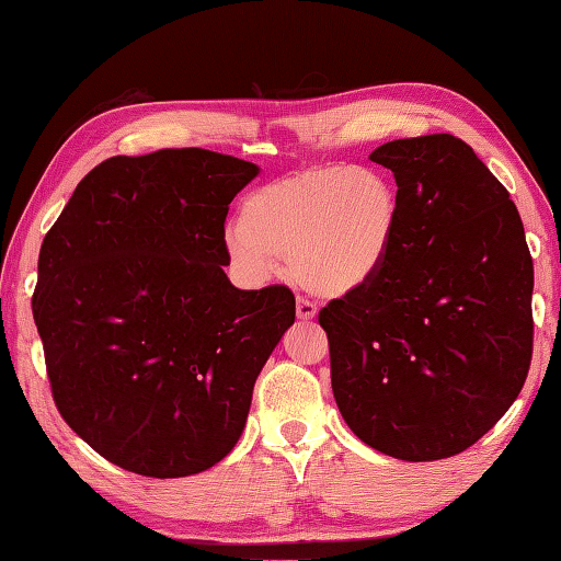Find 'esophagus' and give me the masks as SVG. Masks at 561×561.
Wrapping results in <instances>:
<instances>
[{
	"label": "esophagus",
	"mask_w": 561,
	"mask_h": 561,
	"mask_svg": "<svg viewBox=\"0 0 561 561\" xmlns=\"http://www.w3.org/2000/svg\"><path fill=\"white\" fill-rule=\"evenodd\" d=\"M297 319L300 321H312L317 317V305L305 300V297H297Z\"/></svg>",
	"instance_id": "esophagus-1"
}]
</instances>
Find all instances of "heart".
<instances>
[{
  "mask_svg": "<svg viewBox=\"0 0 561 561\" xmlns=\"http://www.w3.org/2000/svg\"><path fill=\"white\" fill-rule=\"evenodd\" d=\"M401 202L377 168L323 165L249 194L228 254L249 280H266L273 256L290 261L297 283L323 297L363 288L389 256Z\"/></svg>",
  "mask_w": 561,
  "mask_h": 561,
  "instance_id": "1",
  "label": "heart"
}]
</instances>
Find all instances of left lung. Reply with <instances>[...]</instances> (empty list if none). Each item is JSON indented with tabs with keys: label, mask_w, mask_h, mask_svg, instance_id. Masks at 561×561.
I'll return each mask as SVG.
<instances>
[{
	"label": "left lung",
	"mask_w": 561,
	"mask_h": 561,
	"mask_svg": "<svg viewBox=\"0 0 561 561\" xmlns=\"http://www.w3.org/2000/svg\"><path fill=\"white\" fill-rule=\"evenodd\" d=\"M398 184L389 256L319 312L347 427L401 460H439L502 420L533 355V259L506 186L451 134L379 146Z\"/></svg>",
	"instance_id": "obj_1"
}]
</instances>
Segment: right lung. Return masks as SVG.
I'll return each instance as SVG.
<instances>
[{
    "label": "right lung",
    "mask_w": 561,
    "mask_h": 561,
    "mask_svg": "<svg viewBox=\"0 0 561 561\" xmlns=\"http://www.w3.org/2000/svg\"><path fill=\"white\" fill-rule=\"evenodd\" d=\"M259 175L206 148L103 160L37 259L33 319L59 415L124 470L184 478L226 458L295 323L285 285L234 288L226 216Z\"/></svg>",
    "instance_id": "add662e5"
}]
</instances>
